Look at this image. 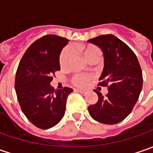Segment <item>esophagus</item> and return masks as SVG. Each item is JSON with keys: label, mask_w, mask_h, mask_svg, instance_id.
Masks as SVG:
<instances>
[{"label": "esophagus", "mask_w": 153, "mask_h": 153, "mask_svg": "<svg viewBox=\"0 0 153 153\" xmlns=\"http://www.w3.org/2000/svg\"><path fill=\"white\" fill-rule=\"evenodd\" d=\"M77 92H79V93H81V94H86L85 90H82V89H77Z\"/></svg>", "instance_id": "esophagus-1"}]
</instances>
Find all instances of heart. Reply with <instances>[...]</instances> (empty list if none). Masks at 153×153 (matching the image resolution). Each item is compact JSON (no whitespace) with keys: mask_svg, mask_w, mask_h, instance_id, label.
Instances as JSON below:
<instances>
[{"mask_svg":"<svg viewBox=\"0 0 153 153\" xmlns=\"http://www.w3.org/2000/svg\"><path fill=\"white\" fill-rule=\"evenodd\" d=\"M82 52L83 53V55L86 58V59L88 61H89L91 59H93L94 57L97 55H100V48L94 46V45H88L86 47H83L82 48ZM72 57V49L71 48L67 47L65 49H63L59 55V65L60 66L64 67L68 65L69 61L71 60ZM90 79L89 76L87 75H76L73 77V82L75 85L79 86V87H83V86L87 85V83L88 82V81Z\"/></svg>","mask_w":153,"mask_h":153,"instance_id":"1","label":"heart"}]
</instances>
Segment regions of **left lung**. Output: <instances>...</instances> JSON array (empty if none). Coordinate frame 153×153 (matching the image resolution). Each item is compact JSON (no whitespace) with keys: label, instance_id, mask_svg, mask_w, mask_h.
I'll list each match as a JSON object with an SVG mask.
<instances>
[{"label":"left lung","instance_id":"left-lung-1","mask_svg":"<svg viewBox=\"0 0 153 153\" xmlns=\"http://www.w3.org/2000/svg\"><path fill=\"white\" fill-rule=\"evenodd\" d=\"M88 42L98 46L104 56L100 86H108L104 97L97 90L98 101L88 106L91 117L101 123L115 124L132 111L142 89V71L130 48L113 35H102Z\"/></svg>","mask_w":153,"mask_h":153}]
</instances>
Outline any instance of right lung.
<instances>
[{
  "label": "right lung",
  "instance_id": "1",
  "mask_svg": "<svg viewBox=\"0 0 153 153\" xmlns=\"http://www.w3.org/2000/svg\"><path fill=\"white\" fill-rule=\"evenodd\" d=\"M69 40L47 35L30 45L21 59L15 77V90L22 111L35 126L48 129L65 115L71 88L54 89L53 75L60 70L59 55Z\"/></svg>",
  "mask_w": 153,
  "mask_h": 153
}]
</instances>
